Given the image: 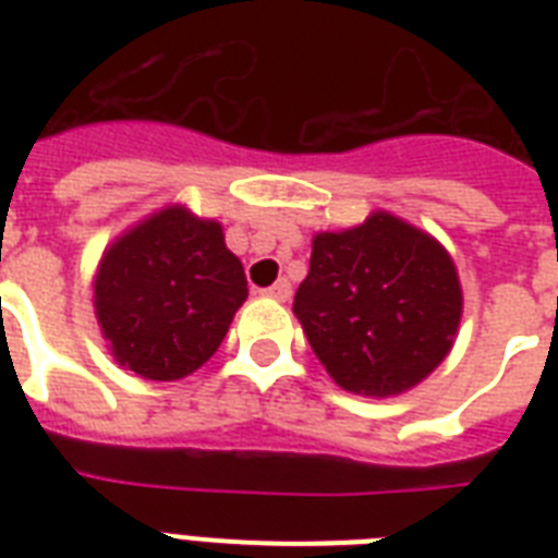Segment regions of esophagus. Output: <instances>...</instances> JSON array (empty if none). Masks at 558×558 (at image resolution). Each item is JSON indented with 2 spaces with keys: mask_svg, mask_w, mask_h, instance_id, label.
Returning a JSON list of instances; mask_svg holds the SVG:
<instances>
[{
  "mask_svg": "<svg viewBox=\"0 0 558 558\" xmlns=\"http://www.w3.org/2000/svg\"><path fill=\"white\" fill-rule=\"evenodd\" d=\"M266 295L278 298V301H289V295H292V283H289L287 278H280L278 283H271L269 289H263Z\"/></svg>",
  "mask_w": 558,
  "mask_h": 558,
  "instance_id": "34e87169",
  "label": "esophagus"
}]
</instances>
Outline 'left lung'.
<instances>
[{"label":"left lung","mask_w":558,"mask_h":558,"mask_svg":"<svg viewBox=\"0 0 558 558\" xmlns=\"http://www.w3.org/2000/svg\"><path fill=\"white\" fill-rule=\"evenodd\" d=\"M292 310L341 388L393 397L446 359L463 295L437 240L390 214H373L350 231L315 234Z\"/></svg>","instance_id":"obj_1"}]
</instances>
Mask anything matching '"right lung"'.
Wrapping results in <instances>:
<instances>
[{
  "label": "right lung",
  "mask_w": 558,
  "mask_h": 558,
  "mask_svg": "<svg viewBox=\"0 0 558 558\" xmlns=\"http://www.w3.org/2000/svg\"><path fill=\"white\" fill-rule=\"evenodd\" d=\"M243 263L222 228L165 208L109 245L95 278V310L112 356L153 381L182 379L208 362L243 306Z\"/></svg>",
  "instance_id": "add662e5"
}]
</instances>
